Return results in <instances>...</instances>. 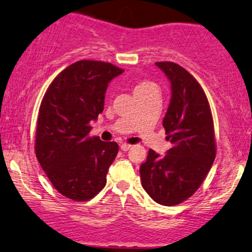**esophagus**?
<instances>
[{"instance_id": "1", "label": "esophagus", "mask_w": 252, "mask_h": 252, "mask_svg": "<svg viewBox=\"0 0 252 252\" xmlns=\"http://www.w3.org/2000/svg\"><path fill=\"white\" fill-rule=\"evenodd\" d=\"M131 148L132 145L126 144V143H122V144H121V149H122V151H128V150H130Z\"/></svg>"}]
</instances>
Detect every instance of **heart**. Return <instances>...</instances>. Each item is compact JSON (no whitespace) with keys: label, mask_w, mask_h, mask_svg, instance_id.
Here are the masks:
<instances>
[{"label":"heart","mask_w":252,"mask_h":252,"mask_svg":"<svg viewBox=\"0 0 252 252\" xmlns=\"http://www.w3.org/2000/svg\"><path fill=\"white\" fill-rule=\"evenodd\" d=\"M152 87H156V86L152 84V82L150 81H138L136 82L135 85V88H133V93H138V92H143V91H146V89L149 88H152Z\"/></svg>","instance_id":"heart-1"}]
</instances>
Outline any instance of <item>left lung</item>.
Instances as JSON below:
<instances>
[{
	"instance_id": "left-lung-1",
	"label": "left lung",
	"mask_w": 252,
	"mask_h": 252,
	"mask_svg": "<svg viewBox=\"0 0 252 252\" xmlns=\"http://www.w3.org/2000/svg\"><path fill=\"white\" fill-rule=\"evenodd\" d=\"M156 65L171 82L163 126L172 148L163 157L150 149L139 173L143 189L156 202L174 206L196 192L214 163V123L205 92L192 74L171 62Z\"/></svg>"
}]
</instances>
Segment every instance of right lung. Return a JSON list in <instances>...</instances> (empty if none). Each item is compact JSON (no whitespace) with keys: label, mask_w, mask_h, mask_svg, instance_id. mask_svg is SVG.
Returning <instances> with one entry per match:
<instances>
[{"label":"right lung","mask_w":252,"mask_h":252,"mask_svg":"<svg viewBox=\"0 0 252 252\" xmlns=\"http://www.w3.org/2000/svg\"><path fill=\"white\" fill-rule=\"evenodd\" d=\"M124 69L113 63L80 60L51 82L40 103L36 157L63 196L87 201L106 186L116 142L91 137L92 121L103 111L108 84Z\"/></svg>","instance_id":"right-lung-1"}]
</instances>
